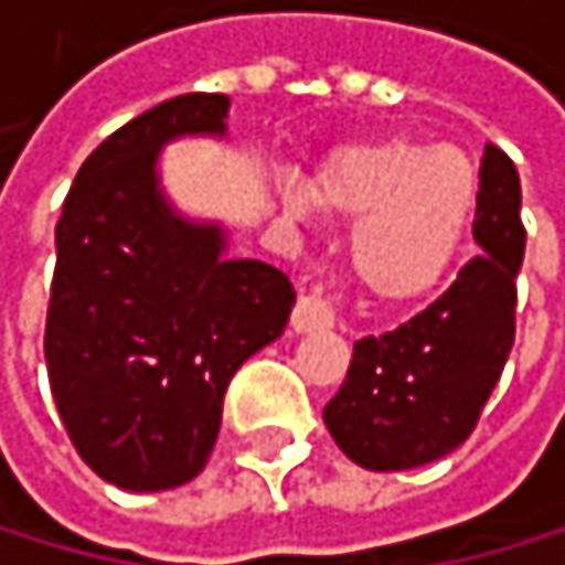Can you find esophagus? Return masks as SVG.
I'll use <instances>...</instances> for the list:
<instances>
[{
    "label": "esophagus",
    "mask_w": 565,
    "mask_h": 565,
    "mask_svg": "<svg viewBox=\"0 0 565 565\" xmlns=\"http://www.w3.org/2000/svg\"><path fill=\"white\" fill-rule=\"evenodd\" d=\"M334 324V310L317 297V292H300L297 307H292L289 328L297 334H310V331H324Z\"/></svg>",
    "instance_id": "obj_1"
}]
</instances>
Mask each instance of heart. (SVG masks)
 <instances>
[{"instance_id":"b5f03b06","label":"heart","mask_w":565,"mask_h":565,"mask_svg":"<svg viewBox=\"0 0 565 565\" xmlns=\"http://www.w3.org/2000/svg\"><path fill=\"white\" fill-rule=\"evenodd\" d=\"M282 200L292 213L310 206L297 182L282 185ZM313 200L359 221V279L383 300H414L452 268L477 213L480 172L456 145L383 140L334 154L313 179Z\"/></svg>"}]
</instances>
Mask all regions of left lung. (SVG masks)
<instances>
[{"instance_id":"left-lung-1","label":"left lung","mask_w":565,"mask_h":565,"mask_svg":"<svg viewBox=\"0 0 565 565\" xmlns=\"http://www.w3.org/2000/svg\"><path fill=\"white\" fill-rule=\"evenodd\" d=\"M469 258L456 282L407 324L355 341L349 376L324 425L352 462L393 472L428 466L472 435L514 344L518 268L524 258L521 179L487 145Z\"/></svg>"}]
</instances>
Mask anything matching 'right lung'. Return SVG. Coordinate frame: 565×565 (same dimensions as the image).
Returning a JSON list of instances; mask_svg holds the SVG:
<instances>
[{
	"instance_id": "1",
	"label": "right lung",
	"mask_w": 565,
	"mask_h": 565,
	"mask_svg": "<svg viewBox=\"0 0 565 565\" xmlns=\"http://www.w3.org/2000/svg\"><path fill=\"white\" fill-rule=\"evenodd\" d=\"M227 106L221 93H189L109 134L54 227L51 393L88 469L134 493L200 477L231 376L286 331L297 303L279 268L227 258L224 227L185 221L158 185L161 148L221 137Z\"/></svg>"
}]
</instances>
